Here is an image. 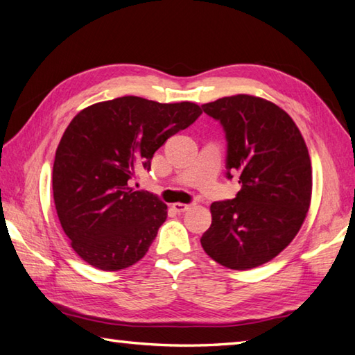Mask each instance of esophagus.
<instances>
[{"mask_svg":"<svg viewBox=\"0 0 355 355\" xmlns=\"http://www.w3.org/2000/svg\"><path fill=\"white\" fill-rule=\"evenodd\" d=\"M192 205H186V203H180V202H177V203H173L172 205V208L175 209L177 212H184V211H188L189 208H191Z\"/></svg>","mask_w":355,"mask_h":355,"instance_id":"1","label":"esophagus"}]
</instances>
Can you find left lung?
<instances>
[{"mask_svg":"<svg viewBox=\"0 0 355 355\" xmlns=\"http://www.w3.org/2000/svg\"><path fill=\"white\" fill-rule=\"evenodd\" d=\"M227 137V177L239 173L236 198L211 205L202 236L223 267L250 270L272 261L298 234L312 197V166L293 119L273 102L236 94L202 105Z\"/></svg>","mask_w":355,"mask_h":355,"instance_id":"8db88e82","label":"left lung"}]
</instances>
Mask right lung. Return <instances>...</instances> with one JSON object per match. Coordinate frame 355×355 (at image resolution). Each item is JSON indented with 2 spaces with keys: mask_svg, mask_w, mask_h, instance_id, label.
<instances>
[{
  "mask_svg": "<svg viewBox=\"0 0 355 355\" xmlns=\"http://www.w3.org/2000/svg\"><path fill=\"white\" fill-rule=\"evenodd\" d=\"M200 114L194 102L124 96L83 108L69 122L55 150L53 194L71 247L89 266L116 272L143 259L167 206L128 182Z\"/></svg>",
  "mask_w": 355,
  "mask_h": 355,
  "instance_id": "add662e5",
  "label": "right lung"
}]
</instances>
